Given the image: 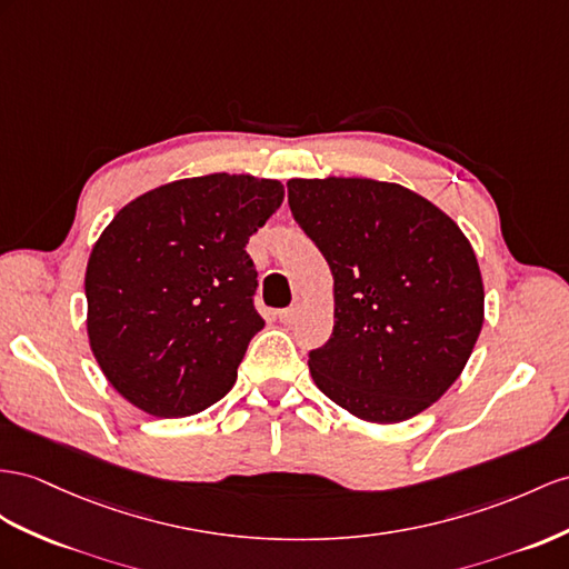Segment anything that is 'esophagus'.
<instances>
[{
    "label": "esophagus",
    "mask_w": 569,
    "mask_h": 569,
    "mask_svg": "<svg viewBox=\"0 0 569 569\" xmlns=\"http://www.w3.org/2000/svg\"><path fill=\"white\" fill-rule=\"evenodd\" d=\"M298 317V308H286V310H279V319L283 325H290L293 319Z\"/></svg>",
    "instance_id": "1"
}]
</instances>
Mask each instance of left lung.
<instances>
[{
	"instance_id": "1",
	"label": "left lung",
	"mask_w": 569,
	"mask_h": 569,
	"mask_svg": "<svg viewBox=\"0 0 569 569\" xmlns=\"http://www.w3.org/2000/svg\"><path fill=\"white\" fill-rule=\"evenodd\" d=\"M288 203L333 276L331 339L308 360L315 385L370 423L426 411L455 385L483 327L471 242L395 182L288 180Z\"/></svg>"
}]
</instances>
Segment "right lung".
Wrapping results in <instances>:
<instances>
[{
	"label": "right lung",
	"mask_w": 569,
	"mask_h": 569,
	"mask_svg": "<svg viewBox=\"0 0 569 569\" xmlns=\"http://www.w3.org/2000/svg\"><path fill=\"white\" fill-rule=\"evenodd\" d=\"M283 184L213 172L156 187L118 211L86 267L89 341L137 409L192 416L223 399L264 319L244 244Z\"/></svg>",
	"instance_id": "1"
}]
</instances>
